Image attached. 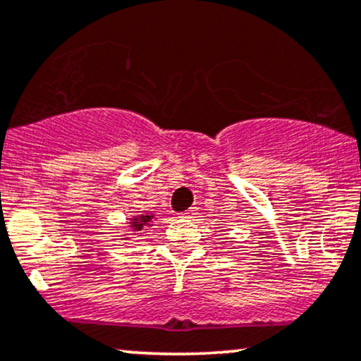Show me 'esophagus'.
<instances>
[{"mask_svg":"<svg viewBox=\"0 0 361 361\" xmlns=\"http://www.w3.org/2000/svg\"><path fill=\"white\" fill-rule=\"evenodd\" d=\"M195 214H196V209H195V208H190V209H186L185 213H180V216H178V218H183V219H191V218H193Z\"/></svg>","mask_w":361,"mask_h":361,"instance_id":"esophagus-1","label":"esophagus"}]
</instances>
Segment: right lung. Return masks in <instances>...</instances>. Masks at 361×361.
<instances>
[{"label": "right lung", "mask_w": 361, "mask_h": 361, "mask_svg": "<svg viewBox=\"0 0 361 361\" xmlns=\"http://www.w3.org/2000/svg\"><path fill=\"white\" fill-rule=\"evenodd\" d=\"M152 218H153V216L140 214V216H135V218H132L130 223H128V224H130V228L133 231H142V229H145V228H148V226H150Z\"/></svg>", "instance_id": "obj_1"}]
</instances>
